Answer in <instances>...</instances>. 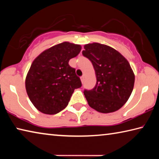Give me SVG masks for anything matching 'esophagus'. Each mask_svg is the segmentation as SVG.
Masks as SVG:
<instances>
[{"instance_id":"obj_1","label":"esophagus","mask_w":159,"mask_h":159,"mask_svg":"<svg viewBox=\"0 0 159 159\" xmlns=\"http://www.w3.org/2000/svg\"><path fill=\"white\" fill-rule=\"evenodd\" d=\"M84 79H85L84 76H82L81 77H80V80H81L82 83H83V81H84Z\"/></svg>"}]
</instances>
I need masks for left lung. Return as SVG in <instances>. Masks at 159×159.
Masks as SVG:
<instances>
[{"label": "left lung", "instance_id": "8db88e82", "mask_svg": "<svg viewBox=\"0 0 159 159\" xmlns=\"http://www.w3.org/2000/svg\"><path fill=\"white\" fill-rule=\"evenodd\" d=\"M82 54L92 62L97 82L84 90L90 107L101 113L117 111L124 105L133 90L134 75L130 64L114 48L98 43L85 45Z\"/></svg>", "mask_w": 159, "mask_h": 159}]
</instances>
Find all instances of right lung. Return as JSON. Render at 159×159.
<instances>
[{
	"label": "right lung",
	"instance_id": "obj_1",
	"mask_svg": "<svg viewBox=\"0 0 159 159\" xmlns=\"http://www.w3.org/2000/svg\"><path fill=\"white\" fill-rule=\"evenodd\" d=\"M80 45L64 42L35 59L26 78V90L32 104L43 114H55L68 105L75 89L82 86L76 69L69 66Z\"/></svg>",
	"mask_w": 159,
	"mask_h": 159
}]
</instances>
